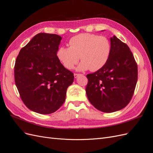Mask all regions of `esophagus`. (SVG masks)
I'll list each match as a JSON object with an SVG mask.
<instances>
[{
    "label": "esophagus",
    "mask_w": 153,
    "mask_h": 153,
    "mask_svg": "<svg viewBox=\"0 0 153 153\" xmlns=\"http://www.w3.org/2000/svg\"><path fill=\"white\" fill-rule=\"evenodd\" d=\"M80 75V74H78V73H75L74 74V76H75V78H77L78 76H79Z\"/></svg>",
    "instance_id": "esophagus-1"
}]
</instances>
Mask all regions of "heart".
Returning a JSON list of instances; mask_svg holds the SVG:
<instances>
[{"label":"heart","instance_id":"1","mask_svg":"<svg viewBox=\"0 0 153 153\" xmlns=\"http://www.w3.org/2000/svg\"><path fill=\"white\" fill-rule=\"evenodd\" d=\"M69 47H61L57 57L66 69H73L80 60V70L90 69L92 71L102 68L108 62L112 52L110 40L105 36L80 34L69 41Z\"/></svg>","mask_w":153,"mask_h":153}]
</instances>
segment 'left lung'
I'll return each instance as SVG.
<instances>
[{"label":"left lung","mask_w":153,"mask_h":153,"mask_svg":"<svg viewBox=\"0 0 153 153\" xmlns=\"http://www.w3.org/2000/svg\"><path fill=\"white\" fill-rule=\"evenodd\" d=\"M112 52L99 70L87 75V98L96 108L114 112L131 101L138 79L137 64L128 46L116 36L110 38Z\"/></svg>","instance_id":"obj_1"}]
</instances>
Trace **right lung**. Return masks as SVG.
I'll use <instances>...</instances> for the list:
<instances>
[{
	"mask_svg": "<svg viewBox=\"0 0 153 153\" xmlns=\"http://www.w3.org/2000/svg\"><path fill=\"white\" fill-rule=\"evenodd\" d=\"M62 38L53 34H36L23 47L15 65V84L29 109L41 114L55 112L66 100L73 73L60 62L57 52Z\"/></svg>",
	"mask_w": 153,
	"mask_h": 153,
	"instance_id": "obj_1",
	"label": "right lung"
}]
</instances>
